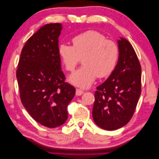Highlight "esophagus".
I'll use <instances>...</instances> for the list:
<instances>
[{
  "mask_svg": "<svg viewBox=\"0 0 159 159\" xmlns=\"http://www.w3.org/2000/svg\"><path fill=\"white\" fill-rule=\"evenodd\" d=\"M84 93V92H83L82 90L80 89H76V95L77 96H81L82 94Z\"/></svg>",
  "mask_w": 159,
  "mask_h": 159,
  "instance_id": "esophagus-1",
  "label": "esophagus"
}]
</instances>
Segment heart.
<instances>
[{
    "instance_id": "1",
    "label": "heart",
    "mask_w": 159,
    "mask_h": 159,
    "mask_svg": "<svg viewBox=\"0 0 159 159\" xmlns=\"http://www.w3.org/2000/svg\"><path fill=\"white\" fill-rule=\"evenodd\" d=\"M72 44H61L58 48L60 58L67 71H73L80 58H84V66L70 75L68 80L72 84L86 89L97 77H108L115 69L119 58L118 46L102 34L87 31L74 37Z\"/></svg>"
}]
</instances>
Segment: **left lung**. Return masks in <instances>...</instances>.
<instances>
[{
  "label": "left lung",
  "mask_w": 159,
  "mask_h": 159,
  "mask_svg": "<svg viewBox=\"0 0 159 159\" xmlns=\"http://www.w3.org/2000/svg\"><path fill=\"white\" fill-rule=\"evenodd\" d=\"M119 58L115 69L97 87L92 116L95 123L106 130H116L130 120L141 94L142 69L128 41H117Z\"/></svg>",
  "instance_id": "1"
}]
</instances>
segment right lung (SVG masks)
I'll list each match as a JSON object with an SVG mask.
<instances>
[{"instance_id": "1", "label": "right lung", "mask_w": 159, "mask_h": 159, "mask_svg": "<svg viewBox=\"0 0 159 159\" xmlns=\"http://www.w3.org/2000/svg\"><path fill=\"white\" fill-rule=\"evenodd\" d=\"M61 23L41 27L21 52L17 70L21 101L36 122L54 128L67 120V107L75 94L65 82L58 54Z\"/></svg>"}]
</instances>
